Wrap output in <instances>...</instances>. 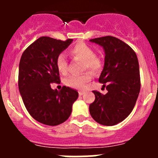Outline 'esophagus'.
Masks as SVG:
<instances>
[{"label": "esophagus", "instance_id": "obj_1", "mask_svg": "<svg viewBox=\"0 0 158 158\" xmlns=\"http://www.w3.org/2000/svg\"><path fill=\"white\" fill-rule=\"evenodd\" d=\"M84 94V92H82V91H79V95H82Z\"/></svg>", "mask_w": 158, "mask_h": 158}]
</instances>
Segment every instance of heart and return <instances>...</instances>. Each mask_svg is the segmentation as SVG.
<instances>
[{
	"mask_svg": "<svg viewBox=\"0 0 158 158\" xmlns=\"http://www.w3.org/2000/svg\"><path fill=\"white\" fill-rule=\"evenodd\" d=\"M69 55L73 59L82 61V69H89L79 76H70L65 80V84L73 89H82L85 88L87 82L92 79V73H98L102 69V60L99 56L95 54L94 49L88 44L79 42L72 47L69 50ZM56 68L62 75H66L68 71V63L64 54H60L56 60Z\"/></svg>",
	"mask_w": 158,
	"mask_h": 158,
	"instance_id": "1",
	"label": "heart"
}]
</instances>
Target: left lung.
Segmentation results:
<instances>
[{
	"mask_svg": "<svg viewBox=\"0 0 158 158\" xmlns=\"http://www.w3.org/2000/svg\"><path fill=\"white\" fill-rule=\"evenodd\" d=\"M90 41L105 49V65L98 82L108 92L102 95L92 91L95 98L89 106V111L95 122L111 126L125 120L135 106L141 89L138 57L130 46L114 36Z\"/></svg>",
	"mask_w": 158,
	"mask_h": 158,
	"instance_id": "1",
	"label": "left lung"
}]
</instances>
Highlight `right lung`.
<instances>
[{
  "label": "right lung",
  "mask_w": 158,
  "mask_h": 158,
  "mask_svg": "<svg viewBox=\"0 0 158 158\" xmlns=\"http://www.w3.org/2000/svg\"><path fill=\"white\" fill-rule=\"evenodd\" d=\"M72 41L41 36L23 51L20 58L18 87L23 104L30 115L44 125L55 126L66 122L79 96L77 91L65 85L60 91L50 86L60 83L56 60Z\"/></svg>",
  "instance_id": "add662e5"
}]
</instances>
